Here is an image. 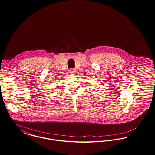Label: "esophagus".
I'll use <instances>...</instances> for the list:
<instances>
[{"label": "esophagus", "mask_w": 155, "mask_h": 155, "mask_svg": "<svg viewBox=\"0 0 155 155\" xmlns=\"http://www.w3.org/2000/svg\"><path fill=\"white\" fill-rule=\"evenodd\" d=\"M69 73H70V74H71V75H74V74H75V70H74V69L71 68V69H70V70Z\"/></svg>", "instance_id": "1"}]
</instances>
